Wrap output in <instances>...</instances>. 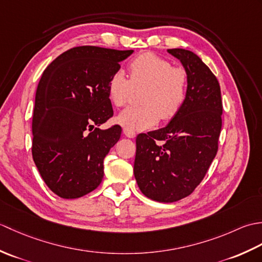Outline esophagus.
I'll return each instance as SVG.
<instances>
[{
	"instance_id": "esophagus-1",
	"label": "esophagus",
	"mask_w": 262,
	"mask_h": 262,
	"mask_svg": "<svg viewBox=\"0 0 262 262\" xmlns=\"http://www.w3.org/2000/svg\"><path fill=\"white\" fill-rule=\"evenodd\" d=\"M124 134H125L127 137H129V138H134V137L136 136L135 132H133V130L127 129V128H124Z\"/></svg>"
}]
</instances>
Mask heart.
Segmentation results:
<instances>
[{
	"mask_svg": "<svg viewBox=\"0 0 262 262\" xmlns=\"http://www.w3.org/2000/svg\"><path fill=\"white\" fill-rule=\"evenodd\" d=\"M129 80L121 71L108 82V96L116 107H124L135 91H141V107L128 108L117 122L129 130H145L179 113L186 99L187 73L179 66L153 53L138 55L128 66Z\"/></svg>",
	"mask_w": 262,
	"mask_h": 262,
	"instance_id": "heart-1",
	"label": "heart"
}]
</instances>
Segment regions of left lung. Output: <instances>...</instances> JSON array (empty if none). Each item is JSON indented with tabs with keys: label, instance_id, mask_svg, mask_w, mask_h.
<instances>
[{
	"label": "left lung",
	"instance_id": "left-lung-1",
	"mask_svg": "<svg viewBox=\"0 0 262 262\" xmlns=\"http://www.w3.org/2000/svg\"><path fill=\"white\" fill-rule=\"evenodd\" d=\"M187 73L181 109L168 125L136 137L134 174L141 191L160 203L189 196L207 173L219 149L223 103L213 72L196 54L168 49Z\"/></svg>",
	"mask_w": 262,
	"mask_h": 262
}]
</instances>
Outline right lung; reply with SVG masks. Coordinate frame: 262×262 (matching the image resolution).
Masks as SVG:
<instances>
[{
    "label": "right lung",
    "instance_id": "obj_1",
    "mask_svg": "<svg viewBox=\"0 0 262 262\" xmlns=\"http://www.w3.org/2000/svg\"><path fill=\"white\" fill-rule=\"evenodd\" d=\"M134 51L80 46L54 59L37 88L32 158L51 190L65 199L93 191L121 127L100 129L114 116L108 82Z\"/></svg>",
    "mask_w": 262,
    "mask_h": 262
}]
</instances>
